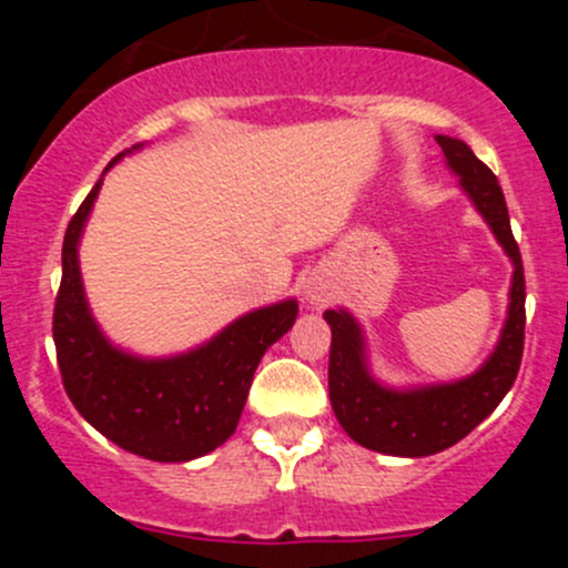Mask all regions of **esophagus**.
Returning a JSON list of instances; mask_svg holds the SVG:
<instances>
[{"label": "esophagus", "mask_w": 568, "mask_h": 568, "mask_svg": "<svg viewBox=\"0 0 568 568\" xmlns=\"http://www.w3.org/2000/svg\"><path fill=\"white\" fill-rule=\"evenodd\" d=\"M302 294H305V300L311 302V305H324L326 300H329V288H326V283L321 277H311L305 285H302Z\"/></svg>", "instance_id": "obj_1"}]
</instances>
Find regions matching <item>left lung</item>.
<instances>
[{
    "mask_svg": "<svg viewBox=\"0 0 568 568\" xmlns=\"http://www.w3.org/2000/svg\"><path fill=\"white\" fill-rule=\"evenodd\" d=\"M450 170L484 214L497 242L514 261L511 305L495 354L478 374L454 385L398 393L368 374L359 326L346 311H326L332 326L329 400L343 432L363 448L387 456H432L467 437L511 390L525 348V272L519 244L511 233L506 197L497 175L454 136H437Z\"/></svg>",
    "mask_w": 568,
    "mask_h": 568,
    "instance_id": "obj_1",
    "label": "left lung"
}]
</instances>
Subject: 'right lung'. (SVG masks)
Returning a JSON list of instances; mask_svg holds the SVG:
<instances>
[{
    "instance_id": "add662e5",
    "label": "right lung",
    "mask_w": 568,
    "mask_h": 568,
    "mask_svg": "<svg viewBox=\"0 0 568 568\" xmlns=\"http://www.w3.org/2000/svg\"><path fill=\"white\" fill-rule=\"evenodd\" d=\"M99 189L101 181L68 222L62 242V280L51 321L62 387L79 415L129 454L151 462L197 459L236 432L257 363L294 326L296 302L247 313L181 357L140 359L118 352L90 316L77 261Z\"/></svg>"
}]
</instances>
